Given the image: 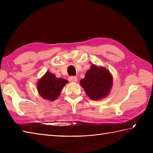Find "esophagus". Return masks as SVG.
Returning <instances> with one entry per match:
<instances>
[{
    "label": "esophagus",
    "mask_w": 153,
    "mask_h": 153,
    "mask_svg": "<svg viewBox=\"0 0 153 153\" xmlns=\"http://www.w3.org/2000/svg\"><path fill=\"white\" fill-rule=\"evenodd\" d=\"M69 81L70 82L76 83L77 82V78L75 76H71L70 77H69Z\"/></svg>",
    "instance_id": "34e87169"
}]
</instances>
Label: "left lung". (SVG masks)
<instances>
[{
	"mask_svg": "<svg viewBox=\"0 0 153 153\" xmlns=\"http://www.w3.org/2000/svg\"><path fill=\"white\" fill-rule=\"evenodd\" d=\"M79 83L90 99L99 100L109 95L113 85V77L106 68L92 64Z\"/></svg>",
	"mask_w": 153,
	"mask_h": 153,
	"instance_id": "left-lung-1",
	"label": "left lung"
}]
</instances>
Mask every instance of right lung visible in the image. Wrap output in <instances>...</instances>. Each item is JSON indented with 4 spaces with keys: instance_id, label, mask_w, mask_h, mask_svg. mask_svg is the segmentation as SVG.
I'll list each match as a JSON object with an SVG mask.
<instances>
[{
    "instance_id": "right-lung-1",
    "label": "right lung",
    "mask_w": 153,
    "mask_h": 153,
    "mask_svg": "<svg viewBox=\"0 0 153 153\" xmlns=\"http://www.w3.org/2000/svg\"><path fill=\"white\" fill-rule=\"evenodd\" d=\"M68 81L56 77L54 74L47 71L37 83L38 93L42 98L53 101L60 96L62 90Z\"/></svg>"
}]
</instances>
